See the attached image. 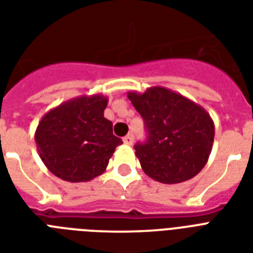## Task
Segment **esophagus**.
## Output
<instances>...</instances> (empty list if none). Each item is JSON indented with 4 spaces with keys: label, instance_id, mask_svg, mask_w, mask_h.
I'll use <instances>...</instances> for the list:
<instances>
[{
    "label": "esophagus",
    "instance_id": "obj_1",
    "mask_svg": "<svg viewBox=\"0 0 253 253\" xmlns=\"http://www.w3.org/2000/svg\"><path fill=\"white\" fill-rule=\"evenodd\" d=\"M123 143H125V144H128V146H131V144L134 143V136H132V134L126 135V136L123 138Z\"/></svg>",
    "mask_w": 253,
    "mask_h": 253
}]
</instances>
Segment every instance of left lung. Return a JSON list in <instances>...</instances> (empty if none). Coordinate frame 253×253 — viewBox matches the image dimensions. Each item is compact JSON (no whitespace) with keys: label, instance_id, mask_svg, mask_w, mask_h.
<instances>
[{"label":"left lung","instance_id":"left-lung-1","mask_svg":"<svg viewBox=\"0 0 253 253\" xmlns=\"http://www.w3.org/2000/svg\"><path fill=\"white\" fill-rule=\"evenodd\" d=\"M127 97L146 125V143L135 155L147 176L163 184H180L197 176L211 154L214 122L204 107L163 86Z\"/></svg>","mask_w":253,"mask_h":253}]
</instances>
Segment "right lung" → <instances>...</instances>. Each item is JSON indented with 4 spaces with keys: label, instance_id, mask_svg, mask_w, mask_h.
<instances>
[{
    "label": "right lung",
    "instance_id": "obj_1",
    "mask_svg": "<svg viewBox=\"0 0 253 253\" xmlns=\"http://www.w3.org/2000/svg\"><path fill=\"white\" fill-rule=\"evenodd\" d=\"M107 97L80 95L45 113L35 131L42 162L55 176L69 182H86L105 172L122 140L103 117Z\"/></svg>",
    "mask_w": 253,
    "mask_h": 253
}]
</instances>
